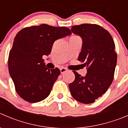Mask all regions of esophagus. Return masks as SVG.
Segmentation results:
<instances>
[{
    "mask_svg": "<svg viewBox=\"0 0 128 128\" xmlns=\"http://www.w3.org/2000/svg\"><path fill=\"white\" fill-rule=\"evenodd\" d=\"M60 73H61V74H64V72H66L67 71V69H66V68H60Z\"/></svg>",
    "mask_w": 128,
    "mask_h": 128,
    "instance_id": "1",
    "label": "esophagus"
}]
</instances>
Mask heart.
Returning a JSON list of instances; mask_svg holds the SVG:
<instances>
[{"mask_svg":"<svg viewBox=\"0 0 128 128\" xmlns=\"http://www.w3.org/2000/svg\"><path fill=\"white\" fill-rule=\"evenodd\" d=\"M70 38H80V37L78 36H73L70 37Z\"/></svg>","mask_w":128,"mask_h":128,"instance_id":"obj_1","label":"heart"}]
</instances>
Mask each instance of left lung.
<instances>
[{"label": "left lung", "mask_w": 128, "mask_h": 128, "mask_svg": "<svg viewBox=\"0 0 128 128\" xmlns=\"http://www.w3.org/2000/svg\"><path fill=\"white\" fill-rule=\"evenodd\" d=\"M70 30L82 38L78 60L88 69L84 77L73 71L75 79L69 84L70 92L79 102L92 103L107 91L113 80L117 62L114 42L108 31L97 24L74 26Z\"/></svg>", "instance_id": "left-lung-1"}]
</instances>
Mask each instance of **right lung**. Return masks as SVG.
I'll return each mask as SVG.
<instances>
[{
  "mask_svg": "<svg viewBox=\"0 0 128 128\" xmlns=\"http://www.w3.org/2000/svg\"><path fill=\"white\" fill-rule=\"evenodd\" d=\"M72 33L66 27L48 24L22 28L14 38L8 55V71L17 94L25 101L38 102L50 94L60 75L58 68L46 67L43 56L51 52L55 40Z\"/></svg>",
  "mask_w": 128,
  "mask_h": 128,
  "instance_id": "add662e5",
  "label": "right lung"
}]
</instances>
